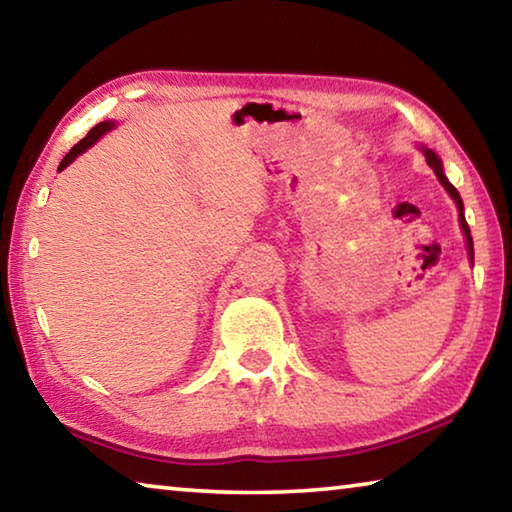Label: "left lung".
<instances>
[{
    "label": "left lung",
    "mask_w": 512,
    "mask_h": 512,
    "mask_svg": "<svg viewBox=\"0 0 512 512\" xmlns=\"http://www.w3.org/2000/svg\"><path fill=\"white\" fill-rule=\"evenodd\" d=\"M424 155H427V164L429 167L436 171V176H438V180H440V185H443L447 192H449V196L454 198L456 201V205H458V219H461V228H463V232H465V239H467V253H470V259H474V246H472V235H470V225H467V221H465V214H463V201H461V194L456 192V187L449 183V180L445 178V173H443V164H440V160H438V155L433 153V151H429V149H424Z\"/></svg>",
    "instance_id": "left-lung-1"
}]
</instances>
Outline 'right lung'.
<instances>
[{
    "instance_id": "right-lung-1",
    "label": "right lung",
    "mask_w": 512,
    "mask_h": 512,
    "mask_svg": "<svg viewBox=\"0 0 512 512\" xmlns=\"http://www.w3.org/2000/svg\"><path fill=\"white\" fill-rule=\"evenodd\" d=\"M110 128H112V124H110V121H101V124H97V126H94L92 128V131L88 133V135H85L83 137V140L79 142V144H76V146H72V151H69L67 155H65V158H63V162H60V167H58V171H63L65 167H67V164L69 162H72L74 158H76V155H81L85 149H88V146H92L94 142H97L99 140V137L103 135V133H108L110 131Z\"/></svg>"
}]
</instances>
